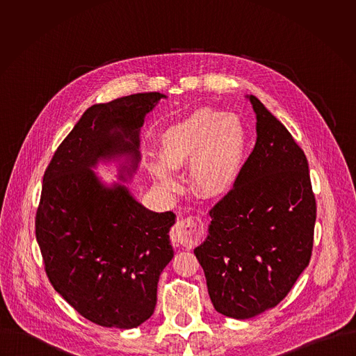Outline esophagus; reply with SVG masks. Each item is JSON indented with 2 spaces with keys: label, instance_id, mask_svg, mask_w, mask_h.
<instances>
[{
  "label": "esophagus",
  "instance_id": "1",
  "mask_svg": "<svg viewBox=\"0 0 356 356\" xmlns=\"http://www.w3.org/2000/svg\"><path fill=\"white\" fill-rule=\"evenodd\" d=\"M204 223L199 216H188L175 223L171 230V240L175 245L195 247L203 237Z\"/></svg>",
  "mask_w": 356,
  "mask_h": 356
}]
</instances>
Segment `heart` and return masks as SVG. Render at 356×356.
Wrapping results in <instances>:
<instances>
[{
    "label": "heart",
    "mask_w": 356,
    "mask_h": 356,
    "mask_svg": "<svg viewBox=\"0 0 356 356\" xmlns=\"http://www.w3.org/2000/svg\"><path fill=\"white\" fill-rule=\"evenodd\" d=\"M247 145V130L237 116L200 108L161 133L160 160L149 163V172L164 191L174 193L181 188L175 172L189 164L193 189L218 199L237 184Z\"/></svg>",
    "instance_id": "b5f03b06"
}]
</instances>
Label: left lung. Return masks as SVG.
Listing matches in <instances>:
<instances>
[{
    "label": "left lung",
    "mask_w": 356,
    "mask_h": 356,
    "mask_svg": "<svg viewBox=\"0 0 356 356\" xmlns=\"http://www.w3.org/2000/svg\"><path fill=\"white\" fill-rule=\"evenodd\" d=\"M256 144L234 188L211 211L195 254L215 309L248 319L278 305L308 266L316 204L308 161L254 96Z\"/></svg>",
    "instance_id": "obj_1"
}]
</instances>
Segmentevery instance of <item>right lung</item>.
<instances>
[{
  "instance_id": "right-lung-1",
  "label": "right lung",
  "mask_w": 356,
  "mask_h": 356,
  "mask_svg": "<svg viewBox=\"0 0 356 356\" xmlns=\"http://www.w3.org/2000/svg\"><path fill=\"white\" fill-rule=\"evenodd\" d=\"M165 95L138 93L85 111L44 174L35 236L53 288L82 316L131 329L151 318L157 282L174 256L175 213L153 212L126 185L93 171L119 163V179L140 164L145 116Z\"/></svg>"
}]
</instances>
